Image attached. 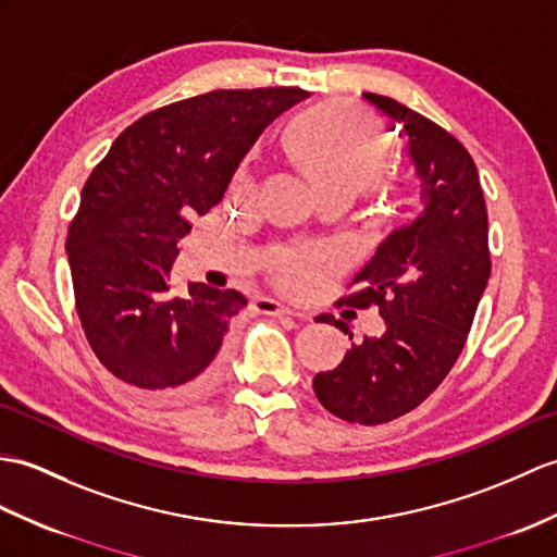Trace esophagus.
Wrapping results in <instances>:
<instances>
[{
  "label": "esophagus",
  "mask_w": 557,
  "mask_h": 557,
  "mask_svg": "<svg viewBox=\"0 0 557 557\" xmlns=\"http://www.w3.org/2000/svg\"><path fill=\"white\" fill-rule=\"evenodd\" d=\"M256 310H258V313H263V315H299V313H294L292 308L282 306L275 299H258Z\"/></svg>",
  "instance_id": "1"
}]
</instances>
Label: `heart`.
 <instances>
[{"label":"heart","mask_w":557,"mask_h":557,"mask_svg":"<svg viewBox=\"0 0 557 557\" xmlns=\"http://www.w3.org/2000/svg\"><path fill=\"white\" fill-rule=\"evenodd\" d=\"M282 145L320 197H358L380 187V177L392 159V137L384 133L380 121L363 109L337 101L318 103L292 119L284 127ZM253 189L249 173L242 171L235 175V197L249 199ZM337 261L339 256L332 249H280L270 256L268 268L284 292L304 294Z\"/></svg>","instance_id":"heart-1"}]
</instances>
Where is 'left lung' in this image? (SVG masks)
Returning <instances> with one entry per match:
<instances>
[{"mask_svg":"<svg viewBox=\"0 0 557 557\" xmlns=\"http://www.w3.org/2000/svg\"><path fill=\"white\" fill-rule=\"evenodd\" d=\"M366 97L408 135L424 211L380 244L339 299L360 310L377 306L384 334L351 344L337 368L315 374L313 389L332 416L372 426L418 408L456 366L486 289L491 253L486 201L470 151L396 99ZM334 327L348 334L342 320Z\"/></svg>","mask_w":557,"mask_h":557,"instance_id":"obj_1","label":"left lung"}]
</instances>
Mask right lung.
Masks as SVG:
<instances>
[{
  "label": "right lung",
  "instance_id": "obj_1",
  "mask_svg": "<svg viewBox=\"0 0 557 557\" xmlns=\"http://www.w3.org/2000/svg\"><path fill=\"white\" fill-rule=\"evenodd\" d=\"M301 87L213 89L149 111L115 137L87 177L66 251L75 310L99 363L139 396L189 400L223 372L235 289L173 292L189 218L223 199L244 153Z\"/></svg>",
  "mask_w": 557,
  "mask_h": 557
}]
</instances>
